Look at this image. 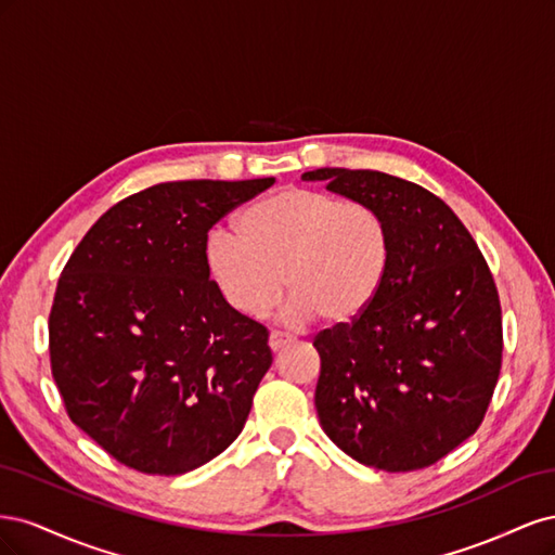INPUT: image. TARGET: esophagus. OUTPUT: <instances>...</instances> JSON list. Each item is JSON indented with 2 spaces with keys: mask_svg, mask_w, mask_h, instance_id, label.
<instances>
[{
  "mask_svg": "<svg viewBox=\"0 0 555 555\" xmlns=\"http://www.w3.org/2000/svg\"><path fill=\"white\" fill-rule=\"evenodd\" d=\"M292 343H294L292 335H287V333H278V331H273V333H271V338H268V345H271V349H273V351H280V349H284V347L292 345Z\"/></svg>",
  "mask_w": 555,
  "mask_h": 555,
  "instance_id": "1",
  "label": "esophagus"
}]
</instances>
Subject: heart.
I'll list each match as a JSON object with an SVG mask.
<instances>
[{
  "label": "heart",
  "mask_w": 555,
  "mask_h": 555,
  "mask_svg": "<svg viewBox=\"0 0 555 555\" xmlns=\"http://www.w3.org/2000/svg\"><path fill=\"white\" fill-rule=\"evenodd\" d=\"M238 231L208 233L206 266L227 304L249 319L271 312L287 284L289 322L351 324L375 306L391 271L386 217L328 192L278 190L241 212Z\"/></svg>",
  "instance_id": "heart-1"
}]
</instances>
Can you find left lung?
Returning <instances> with one entry per match:
<instances>
[{
	"label": "left lung",
	"mask_w": 555,
	"mask_h": 555,
	"mask_svg": "<svg viewBox=\"0 0 555 555\" xmlns=\"http://www.w3.org/2000/svg\"><path fill=\"white\" fill-rule=\"evenodd\" d=\"M304 180L375 206L393 259L375 306L314 338V408L347 456L386 473L444 459L475 435L500 375L502 310L489 263L442 198L379 171L317 169Z\"/></svg>",
	"instance_id": "1"
}]
</instances>
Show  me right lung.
<instances>
[{
    "instance_id": "add662e5",
    "label": "right lung",
    "mask_w": 555,
    "mask_h": 555,
    "mask_svg": "<svg viewBox=\"0 0 555 555\" xmlns=\"http://www.w3.org/2000/svg\"><path fill=\"white\" fill-rule=\"evenodd\" d=\"M273 182L155 184L99 217L66 261L50 367L72 422L122 465L184 475L241 435L273 354L266 326L215 287L206 238Z\"/></svg>"
}]
</instances>
